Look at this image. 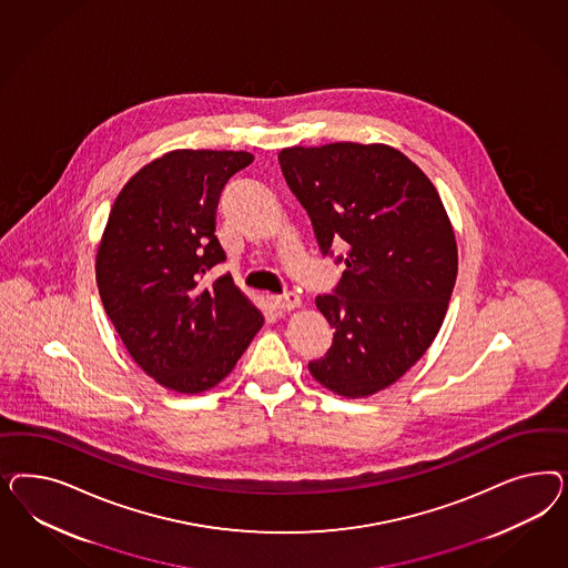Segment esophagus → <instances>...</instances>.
Masks as SVG:
<instances>
[{"mask_svg":"<svg viewBox=\"0 0 568 568\" xmlns=\"http://www.w3.org/2000/svg\"><path fill=\"white\" fill-rule=\"evenodd\" d=\"M271 306L278 312H290V310L300 306V297L295 293H283V295H273Z\"/></svg>","mask_w":568,"mask_h":568,"instance_id":"esophagus-1","label":"esophagus"}]
</instances>
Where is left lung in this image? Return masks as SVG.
I'll return each instance as SVG.
<instances>
[{
    "instance_id": "1",
    "label": "left lung",
    "mask_w": 568,
    "mask_h": 568,
    "mask_svg": "<svg viewBox=\"0 0 568 568\" xmlns=\"http://www.w3.org/2000/svg\"><path fill=\"white\" fill-rule=\"evenodd\" d=\"M278 164L323 256L347 247L342 281L316 297L335 333L310 373L337 396H373L420 361L444 323L458 273L446 207L427 174L383 143L295 145Z\"/></svg>"
}]
</instances>
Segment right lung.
<instances>
[{
	"label": "right lung",
	"instance_id": "add662e5",
	"mask_svg": "<svg viewBox=\"0 0 568 568\" xmlns=\"http://www.w3.org/2000/svg\"><path fill=\"white\" fill-rule=\"evenodd\" d=\"M247 152L174 150L131 176L110 210L95 258L103 310L131 358L160 385L200 394L219 385L264 318L231 275L216 207Z\"/></svg>",
	"mask_w": 568,
	"mask_h": 568
}]
</instances>
